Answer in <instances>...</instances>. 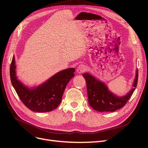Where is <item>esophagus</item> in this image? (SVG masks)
Returning <instances> with one entry per match:
<instances>
[{
    "label": "esophagus",
    "mask_w": 148,
    "mask_h": 148,
    "mask_svg": "<svg viewBox=\"0 0 148 148\" xmlns=\"http://www.w3.org/2000/svg\"><path fill=\"white\" fill-rule=\"evenodd\" d=\"M85 70H86V67H85V66L84 65L80 64L78 66L77 71L78 73H82L84 72V71H85Z\"/></svg>",
    "instance_id": "esophagus-1"
}]
</instances>
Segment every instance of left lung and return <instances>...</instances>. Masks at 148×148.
<instances>
[{
    "label": "left lung",
    "mask_w": 148,
    "mask_h": 148,
    "mask_svg": "<svg viewBox=\"0 0 148 148\" xmlns=\"http://www.w3.org/2000/svg\"><path fill=\"white\" fill-rule=\"evenodd\" d=\"M83 76L86 82L88 102L92 108L99 112H114L122 108L132 96L137 86L138 71L136 70L132 90L127 95L120 97L110 92L105 84L98 81L89 73H84Z\"/></svg>",
    "instance_id": "1"
}]
</instances>
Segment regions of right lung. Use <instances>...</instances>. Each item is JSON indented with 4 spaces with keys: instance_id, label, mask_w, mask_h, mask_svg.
<instances>
[{
    "instance_id": "1",
    "label": "right lung",
    "mask_w": 148,
    "mask_h": 148,
    "mask_svg": "<svg viewBox=\"0 0 148 148\" xmlns=\"http://www.w3.org/2000/svg\"><path fill=\"white\" fill-rule=\"evenodd\" d=\"M15 58L10 68L11 82L18 96L26 107L34 112H46L56 109L60 104L66 86L74 77L75 69L61 71L45 83L31 89L23 86L16 79Z\"/></svg>"
}]
</instances>
